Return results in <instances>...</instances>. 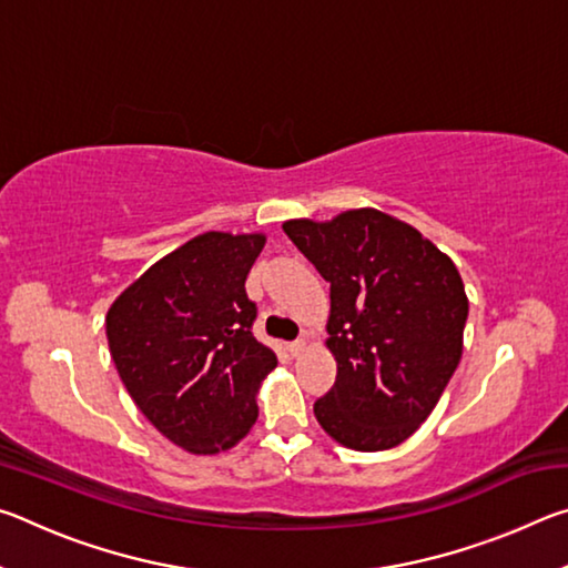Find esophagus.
<instances>
[{
	"label": "esophagus",
	"mask_w": 568,
	"mask_h": 568,
	"mask_svg": "<svg viewBox=\"0 0 568 568\" xmlns=\"http://www.w3.org/2000/svg\"><path fill=\"white\" fill-rule=\"evenodd\" d=\"M303 351H305V341L303 338L287 343V353H291V355H301Z\"/></svg>",
	"instance_id": "1"
}]
</instances>
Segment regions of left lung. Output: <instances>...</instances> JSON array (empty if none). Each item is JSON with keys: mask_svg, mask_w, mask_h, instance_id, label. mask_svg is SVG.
I'll return each instance as SVG.
<instances>
[{"mask_svg": "<svg viewBox=\"0 0 568 568\" xmlns=\"http://www.w3.org/2000/svg\"><path fill=\"white\" fill-rule=\"evenodd\" d=\"M285 235L331 283L338 365L313 413L353 450H388L418 430L464 353L468 297L458 267L416 227L376 207L285 220Z\"/></svg>", "mask_w": 568, "mask_h": 568, "instance_id": "obj_1", "label": "left lung"}]
</instances>
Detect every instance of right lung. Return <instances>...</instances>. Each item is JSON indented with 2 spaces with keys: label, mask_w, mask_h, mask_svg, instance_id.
Listing matches in <instances>:
<instances>
[{
  "label": "right lung",
  "mask_w": 568,
  "mask_h": 568,
  "mask_svg": "<svg viewBox=\"0 0 568 568\" xmlns=\"http://www.w3.org/2000/svg\"><path fill=\"white\" fill-rule=\"evenodd\" d=\"M263 245V233L192 237L124 287L104 318L124 388L187 454H223L257 420V390L277 365L250 333L245 277Z\"/></svg>",
  "instance_id": "obj_1"
}]
</instances>
